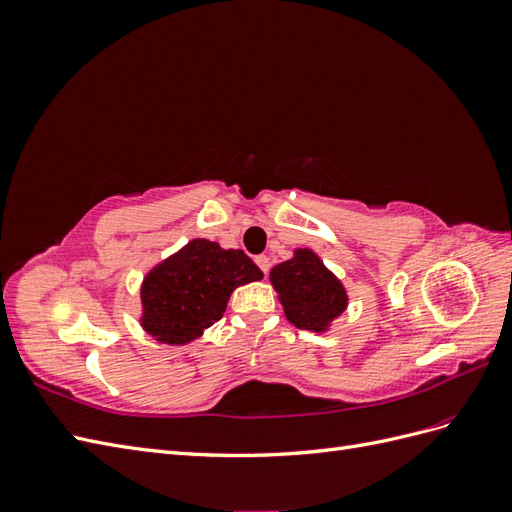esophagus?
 Returning a JSON list of instances; mask_svg holds the SVG:
<instances>
[{
	"label": "esophagus",
	"mask_w": 512,
	"mask_h": 512,
	"mask_svg": "<svg viewBox=\"0 0 512 512\" xmlns=\"http://www.w3.org/2000/svg\"><path fill=\"white\" fill-rule=\"evenodd\" d=\"M256 265L260 267V271L262 273H269V267H271V260H269V256H265V254H260V256H256Z\"/></svg>",
	"instance_id": "34e87169"
}]
</instances>
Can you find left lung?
I'll use <instances>...</instances> for the list:
<instances>
[{
  "label": "left lung",
  "mask_w": 512,
  "mask_h": 512,
  "mask_svg": "<svg viewBox=\"0 0 512 512\" xmlns=\"http://www.w3.org/2000/svg\"><path fill=\"white\" fill-rule=\"evenodd\" d=\"M269 280L297 329L324 331L348 305L342 282L312 250H297L294 258L275 265Z\"/></svg>",
  "instance_id": "1"
}]
</instances>
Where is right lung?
<instances>
[{
    "label": "right lung",
    "instance_id": "obj_1",
    "mask_svg": "<svg viewBox=\"0 0 512 512\" xmlns=\"http://www.w3.org/2000/svg\"><path fill=\"white\" fill-rule=\"evenodd\" d=\"M260 277L243 250L194 239L145 277L143 329L158 342L188 344L222 318L232 290Z\"/></svg>",
    "mask_w": 512,
    "mask_h": 512
}]
</instances>
